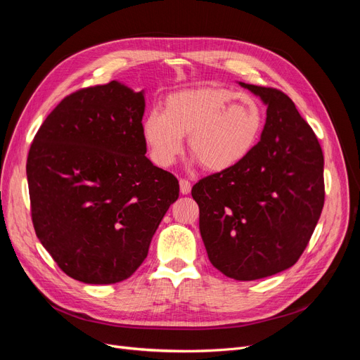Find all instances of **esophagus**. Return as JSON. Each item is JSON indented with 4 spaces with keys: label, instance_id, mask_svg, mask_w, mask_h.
Wrapping results in <instances>:
<instances>
[{
    "label": "esophagus",
    "instance_id": "1",
    "mask_svg": "<svg viewBox=\"0 0 360 360\" xmlns=\"http://www.w3.org/2000/svg\"><path fill=\"white\" fill-rule=\"evenodd\" d=\"M180 193H183V195L191 193V183L186 179L180 180Z\"/></svg>",
    "mask_w": 360,
    "mask_h": 360
}]
</instances>
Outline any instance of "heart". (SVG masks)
<instances>
[{"label": "heart", "instance_id": "1", "mask_svg": "<svg viewBox=\"0 0 360 360\" xmlns=\"http://www.w3.org/2000/svg\"><path fill=\"white\" fill-rule=\"evenodd\" d=\"M263 124V108L252 96L205 86L169 94L165 112L151 111L144 118L143 136L160 167L176 162L188 135L192 163L222 172L252 153Z\"/></svg>", "mask_w": 360, "mask_h": 360}]
</instances>
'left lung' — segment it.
Instances as JSON below:
<instances>
[{"mask_svg":"<svg viewBox=\"0 0 360 360\" xmlns=\"http://www.w3.org/2000/svg\"><path fill=\"white\" fill-rule=\"evenodd\" d=\"M238 84L267 106L259 143L237 167L193 184L192 197L210 263L254 281L290 269L307 248L324 204V158L287 94Z\"/></svg>","mask_w":360,"mask_h":360,"instance_id":"8db88e82","label":"left lung"}]
</instances>
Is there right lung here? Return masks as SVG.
I'll return each mask as SVG.
<instances>
[{
    "label": "right lung",
    "mask_w": 360,
    "mask_h": 360,
    "mask_svg": "<svg viewBox=\"0 0 360 360\" xmlns=\"http://www.w3.org/2000/svg\"><path fill=\"white\" fill-rule=\"evenodd\" d=\"M144 90L111 81L63 99L32 141L27 179L36 234L85 284L127 279L148 254L179 181L146 156Z\"/></svg>",
    "instance_id": "1"
}]
</instances>
